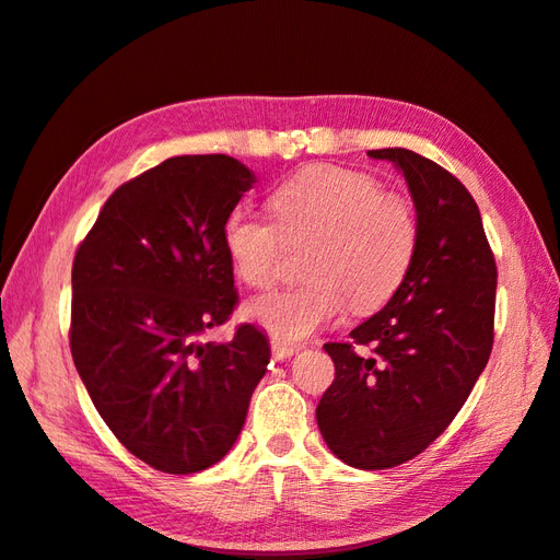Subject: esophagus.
<instances>
[{"instance_id":"obj_1","label":"esophagus","mask_w":560,"mask_h":560,"mask_svg":"<svg viewBox=\"0 0 560 560\" xmlns=\"http://www.w3.org/2000/svg\"><path fill=\"white\" fill-rule=\"evenodd\" d=\"M270 348H272V358H276V360H288V358L296 355V352L302 350V346L282 343V340H278V338H272V340H270Z\"/></svg>"}]
</instances>
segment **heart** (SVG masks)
Returning a JSON list of instances; mask_svg holds the SVG:
<instances>
[{
    "mask_svg": "<svg viewBox=\"0 0 560 560\" xmlns=\"http://www.w3.org/2000/svg\"><path fill=\"white\" fill-rule=\"evenodd\" d=\"M272 224L236 208L222 224L224 254L248 288L280 276L282 236L312 242L302 288L268 292L244 306L250 322L278 340H302L336 324L348 310L372 312L401 288L418 248V214L401 192L362 171L312 166L270 196Z\"/></svg>",
    "mask_w": 560,
    "mask_h": 560,
    "instance_id": "heart-1",
    "label": "heart"
}]
</instances>
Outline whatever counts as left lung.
I'll return each instance as SVG.
<instances>
[{"mask_svg":"<svg viewBox=\"0 0 560 560\" xmlns=\"http://www.w3.org/2000/svg\"><path fill=\"white\" fill-rule=\"evenodd\" d=\"M401 171L418 248L382 312L326 343L336 380L316 406L340 462L374 471L413 459L459 413L493 348L498 270L471 192L404 147L370 150Z\"/></svg>","mask_w":560,"mask_h":560,"instance_id":"obj_1","label":"left lung"}]
</instances>
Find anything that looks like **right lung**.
Listing matches in <instances>:
<instances>
[{
  "label": "right lung",
  "mask_w": 560,
  "mask_h": 560,
  "mask_svg": "<svg viewBox=\"0 0 560 560\" xmlns=\"http://www.w3.org/2000/svg\"><path fill=\"white\" fill-rule=\"evenodd\" d=\"M254 184L226 154L171 156L113 192L77 248L74 368L113 435L156 471L220 462L266 374L256 326L200 340L238 300L222 224Z\"/></svg>",
  "instance_id": "obj_1"
}]
</instances>
